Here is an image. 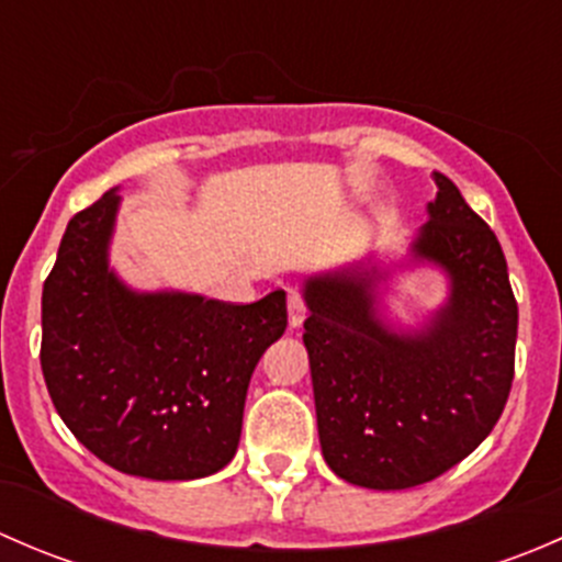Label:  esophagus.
<instances>
[{"label":"esophagus","instance_id":"34e87169","mask_svg":"<svg viewBox=\"0 0 562 562\" xmlns=\"http://www.w3.org/2000/svg\"><path fill=\"white\" fill-rule=\"evenodd\" d=\"M307 317V307H304V299L299 291H288V323L291 328H299Z\"/></svg>","mask_w":562,"mask_h":562}]
</instances>
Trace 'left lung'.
I'll list each match as a JSON object with an SVG mask.
<instances>
[{
  "mask_svg": "<svg viewBox=\"0 0 562 562\" xmlns=\"http://www.w3.org/2000/svg\"><path fill=\"white\" fill-rule=\"evenodd\" d=\"M435 187L405 258L370 252L302 285L323 459L367 490H411L454 468L512 391L519 313L506 255L449 176L435 173ZM416 265L443 270L450 293L422 324L396 327L387 282Z\"/></svg>",
  "mask_w": 562,
  "mask_h": 562,
  "instance_id": "left-lung-1",
  "label": "left lung"
}]
</instances>
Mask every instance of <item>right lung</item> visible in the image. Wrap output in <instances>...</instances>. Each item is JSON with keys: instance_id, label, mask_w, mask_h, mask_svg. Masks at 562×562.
<instances>
[{"instance_id": "obj_1", "label": "right lung", "mask_w": 562, "mask_h": 562, "mask_svg": "<svg viewBox=\"0 0 562 562\" xmlns=\"http://www.w3.org/2000/svg\"><path fill=\"white\" fill-rule=\"evenodd\" d=\"M116 190L67 223L43 285L45 386L67 429L111 468L203 479L239 449L249 378L285 334V291L225 304L130 288L111 266Z\"/></svg>"}]
</instances>
